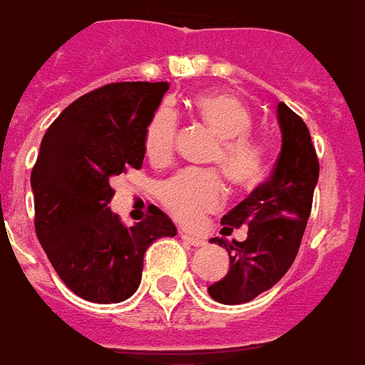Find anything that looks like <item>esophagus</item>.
Segmentation results:
<instances>
[{
    "mask_svg": "<svg viewBox=\"0 0 365 365\" xmlns=\"http://www.w3.org/2000/svg\"><path fill=\"white\" fill-rule=\"evenodd\" d=\"M180 238H182V240H186L188 245H192V246H204L205 245L204 238L196 237V235H190V232H186V231H180Z\"/></svg>",
    "mask_w": 365,
    "mask_h": 365,
    "instance_id": "34e87169",
    "label": "esophagus"
}]
</instances>
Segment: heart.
<instances>
[{
    "label": "heart",
    "instance_id": "1",
    "mask_svg": "<svg viewBox=\"0 0 365 365\" xmlns=\"http://www.w3.org/2000/svg\"><path fill=\"white\" fill-rule=\"evenodd\" d=\"M192 113L217 138L210 161L219 165L227 180L240 190L262 182L267 171V152L252 138V117L242 101L231 94H200L192 101ZM179 133V117L167 106L153 111L144 128L148 160L165 165L173 158ZM161 205L185 225L198 223L204 213L215 212L225 200L223 182L213 169H190L165 180L158 190Z\"/></svg>",
    "mask_w": 365,
    "mask_h": 365
}]
</instances>
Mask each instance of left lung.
<instances>
[{
    "label": "left lung",
    "mask_w": 365,
    "mask_h": 365,
    "mask_svg": "<svg viewBox=\"0 0 365 365\" xmlns=\"http://www.w3.org/2000/svg\"><path fill=\"white\" fill-rule=\"evenodd\" d=\"M277 119L283 144L271 177L221 219V235L245 225L248 237L242 242L212 238L231 257L227 275L207 287L221 304L250 302L281 281L306 231L319 161L306 123L283 101L277 106Z\"/></svg>",
    "instance_id": "obj_1"
}]
</instances>
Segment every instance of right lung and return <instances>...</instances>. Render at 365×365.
<instances>
[{"label": "right lung", "instance_id": "add662e5", "mask_svg": "<svg viewBox=\"0 0 365 365\" xmlns=\"http://www.w3.org/2000/svg\"><path fill=\"white\" fill-rule=\"evenodd\" d=\"M167 90V82L106 84L63 109L43 134L30 175L36 237L63 283L88 302L133 297L148 246L177 235L155 205L133 227L108 207L111 179L142 167L144 128Z\"/></svg>", "mask_w": 365, "mask_h": 365}]
</instances>
